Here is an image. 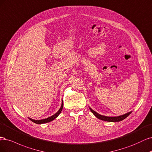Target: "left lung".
I'll return each mask as SVG.
<instances>
[{"mask_svg": "<svg viewBox=\"0 0 152 152\" xmlns=\"http://www.w3.org/2000/svg\"><path fill=\"white\" fill-rule=\"evenodd\" d=\"M91 112L94 114L95 117H96L98 119H101L102 121H108V122H119V121H121L122 120H124V119H126L127 117H128L131 113V112H128V113L125 114L124 115H122L120 116H117V117H107V116H105V115H102L96 113L95 111H94V110H92L91 108H90Z\"/></svg>", "mask_w": 152, "mask_h": 152, "instance_id": "1", "label": "left lung"}]
</instances>
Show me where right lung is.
Here are the masks:
<instances>
[{"label":"right lung","instance_id":"obj_1","mask_svg":"<svg viewBox=\"0 0 152 152\" xmlns=\"http://www.w3.org/2000/svg\"><path fill=\"white\" fill-rule=\"evenodd\" d=\"M62 108H63V102H62V105H61V107L60 109L58 110V112H57V113H56L54 115H52L51 117H48V118L47 119H42V120H34V119H30V120H31L32 122H35V123L36 124H43V123H47V122H50L52 121H53V119H55L56 117L60 114V113L61 112L62 110Z\"/></svg>","mask_w":152,"mask_h":152}]
</instances>
